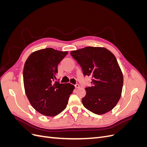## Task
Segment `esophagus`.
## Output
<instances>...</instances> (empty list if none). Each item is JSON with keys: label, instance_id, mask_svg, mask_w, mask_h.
Instances as JSON below:
<instances>
[{"label": "esophagus", "instance_id": "34e87169", "mask_svg": "<svg viewBox=\"0 0 147 147\" xmlns=\"http://www.w3.org/2000/svg\"><path fill=\"white\" fill-rule=\"evenodd\" d=\"M75 88H78L80 87V85L78 84H75Z\"/></svg>", "mask_w": 147, "mask_h": 147}]
</instances>
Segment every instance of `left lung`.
<instances>
[{"label": "left lung", "instance_id": "obj_1", "mask_svg": "<svg viewBox=\"0 0 147 147\" xmlns=\"http://www.w3.org/2000/svg\"><path fill=\"white\" fill-rule=\"evenodd\" d=\"M70 55L82 69L84 76L91 77V85L85 88L83 106L97 115L112 110L119 101L123 76L116 57L107 49L87 47L72 51Z\"/></svg>", "mask_w": 147, "mask_h": 147}]
</instances>
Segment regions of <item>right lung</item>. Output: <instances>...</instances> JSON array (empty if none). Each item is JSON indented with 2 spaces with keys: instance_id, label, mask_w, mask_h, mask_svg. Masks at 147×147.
<instances>
[{
  "instance_id": "1",
  "label": "right lung",
  "mask_w": 147,
  "mask_h": 147,
  "mask_svg": "<svg viewBox=\"0 0 147 147\" xmlns=\"http://www.w3.org/2000/svg\"><path fill=\"white\" fill-rule=\"evenodd\" d=\"M51 48L32 53L23 69L26 94L37 112L48 117L58 115L66 108L74 86L56 81L57 65L67 55Z\"/></svg>"
}]
</instances>
